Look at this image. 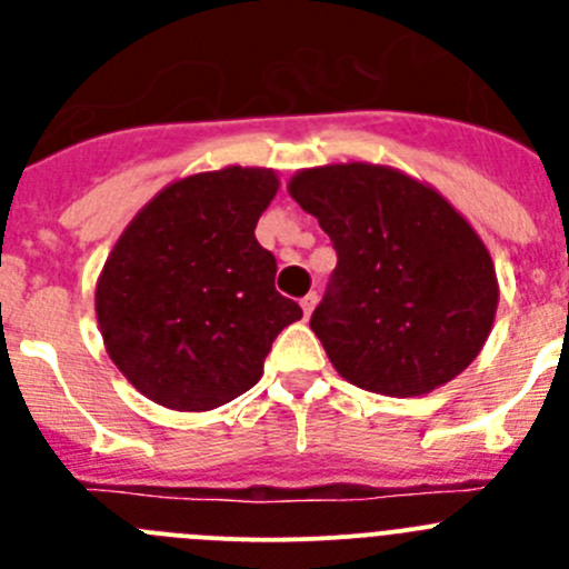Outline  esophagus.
Returning a JSON list of instances; mask_svg holds the SVG:
<instances>
[{
	"instance_id": "1",
	"label": "esophagus",
	"mask_w": 569,
	"mask_h": 569,
	"mask_svg": "<svg viewBox=\"0 0 569 569\" xmlns=\"http://www.w3.org/2000/svg\"><path fill=\"white\" fill-rule=\"evenodd\" d=\"M316 301H319V296L316 293H307L305 299H301V310H305V316H310L312 307H316Z\"/></svg>"
}]
</instances>
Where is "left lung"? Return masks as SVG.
<instances>
[{
	"label": "left lung",
	"mask_w": 569,
	"mask_h": 569,
	"mask_svg": "<svg viewBox=\"0 0 569 569\" xmlns=\"http://www.w3.org/2000/svg\"><path fill=\"white\" fill-rule=\"evenodd\" d=\"M288 191L338 253L310 330L343 380L415 398L479 356L497 316V270L446 197L372 163L305 169Z\"/></svg>",
	"instance_id": "left-lung-1"
}]
</instances>
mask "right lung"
I'll return each mask as SVG.
<instances>
[{
	"label": "right lung",
	"instance_id": "obj_1",
	"mask_svg": "<svg viewBox=\"0 0 569 569\" xmlns=\"http://www.w3.org/2000/svg\"><path fill=\"white\" fill-rule=\"evenodd\" d=\"M276 191L273 169L182 177L114 242L96 316L109 358L140 395L208 411L262 378L276 336L301 319L273 288V253L253 237Z\"/></svg>",
	"mask_w": 569,
	"mask_h": 569
}]
</instances>
